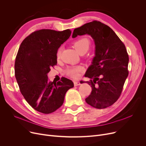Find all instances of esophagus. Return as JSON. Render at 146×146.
I'll use <instances>...</instances> for the list:
<instances>
[{
	"mask_svg": "<svg viewBox=\"0 0 146 146\" xmlns=\"http://www.w3.org/2000/svg\"><path fill=\"white\" fill-rule=\"evenodd\" d=\"M80 85V83L79 82H78V81H74V85L75 86H79V85Z\"/></svg>",
	"mask_w": 146,
	"mask_h": 146,
	"instance_id": "1",
	"label": "esophagus"
}]
</instances>
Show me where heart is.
I'll return each mask as SVG.
<instances>
[{"label":"heart","instance_id":"b5f03b06","mask_svg":"<svg viewBox=\"0 0 146 146\" xmlns=\"http://www.w3.org/2000/svg\"><path fill=\"white\" fill-rule=\"evenodd\" d=\"M73 47L80 54L86 53L90 45V42L89 39L85 37L78 38L73 42ZM61 49L59 48L56 52V57L59 60L61 57ZM83 70V68L81 66H72L66 69L65 73L73 78H77L79 76V73Z\"/></svg>","mask_w":146,"mask_h":146}]
</instances>
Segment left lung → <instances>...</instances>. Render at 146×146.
I'll list each match as a JSON object with an SVG mask.
<instances>
[{"mask_svg":"<svg viewBox=\"0 0 146 146\" xmlns=\"http://www.w3.org/2000/svg\"><path fill=\"white\" fill-rule=\"evenodd\" d=\"M90 35L95 41V56L85 76L92 92L85 99L97 109L111 106L119 98L128 75L129 57L124 43L113 31L103 23L94 21L74 29L72 38Z\"/></svg>","mask_w":146,"mask_h":146,"instance_id":"obj_1","label":"left lung"}]
</instances>
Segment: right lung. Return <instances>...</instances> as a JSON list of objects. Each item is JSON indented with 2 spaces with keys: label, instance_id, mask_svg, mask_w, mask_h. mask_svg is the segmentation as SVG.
I'll list each match as a JSON object with an SVG mask.
<instances>
[{
  "label": "right lung",
  "instance_id": "add662e5",
  "mask_svg": "<svg viewBox=\"0 0 146 146\" xmlns=\"http://www.w3.org/2000/svg\"><path fill=\"white\" fill-rule=\"evenodd\" d=\"M70 29L35 31L24 40L15 62V76L21 92L36 111L50 113L63 105L67 91L73 82L63 78L50 82L47 74L57 64L56 52L71 35Z\"/></svg>",
  "mask_w": 146,
  "mask_h": 146
}]
</instances>
